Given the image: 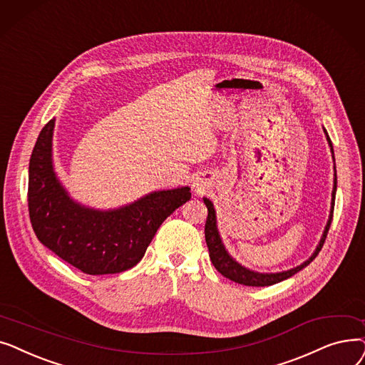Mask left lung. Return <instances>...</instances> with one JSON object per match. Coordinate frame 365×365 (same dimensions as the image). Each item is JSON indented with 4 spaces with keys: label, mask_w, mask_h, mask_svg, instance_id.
<instances>
[{
    "label": "left lung",
    "mask_w": 365,
    "mask_h": 365,
    "mask_svg": "<svg viewBox=\"0 0 365 365\" xmlns=\"http://www.w3.org/2000/svg\"><path fill=\"white\" fill-rule=\"evenodd\" d=\"M325 135H327V140L329 147H331L333 151V144L331 140H329V136L327 133V130L324 129ZM334 154V151H333ZM336 188H337V177L334 178V188H333V202H331V214H329V220L327 222V227L324 230L322 239L319 242V245L317 248V251L312 254V257L304 262L303 264L294 267L291 270L287 272H281V273H257V272H251L245 267H242L239 263H236L235 259L227 254V251L224 250L222 244H221V239L217 230V220H215V210H214V205L211 203V200L203 199L206 207H207V218L205 222V239H206V245L207 250H210V258L214 264V267L224 276L227 277V279L240 284V285H247V287H269L273 284L281 282L284 279H288L292 274H296L297 272H300L302 269H304L307 264H310L314 262L315 257L319 254V251L322 250L324 242L327 239L328 230H329V225H331L333 221V212H334V197H336Z\"/></svg>",
    "instance_id": "obj_1"
}]
</instances>
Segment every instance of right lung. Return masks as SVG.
I'll use <instances>...</instances> for the list:
<instances>
[{
    "mask_svg": "<svg viewBox=\"0 0 365 365\" xmlns=\"http://www.w3.org/2000/svg\"><path fill=\"white\" fill-rule=\"evenodd\" d=\"M55 120L41 129L29 159L28 210L38 240L88 274H110L141 262L160 224L192 197L188 187L154 192L115 211L73 202L51 166Z\"/></svg>",
    "mask_w": 365,
    "mask_h": 365,
    "instance_id": "obj_1",
    "label": "right lung"
}]
</instances>
